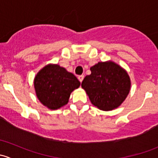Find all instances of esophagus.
Returning a JSON list of instances; mask_svg holds the SVG:
<instances>
[{
    "label": "esophagus",
    "instance_id": "esophagus-1",
    "mask_svg": "<svg viewBox=\"0 0 158 158\" xmlns=\"http://www.w3.org/2000/svg\"><path fill=\"white\" fill-rule=\"evenodd\" d=\"M83 79H84V76H83V75H81V76H78V79H79V82H82Z\"/></svg>",
    "mask_w": 158,
    "mask_h": 158
}]
</instances>
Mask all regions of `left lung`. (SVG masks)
<instances>
[{
  "instance_id": "1",
  "label": "left lung",
  "mask_w": 158,
  "mask_h": 158,
  "mask_svg": "<svg viewBox=\"0 0 158 158\" xmlns=\"http://www.w3.org/2000/svg\"><path fill=\"white\" fill-rule=\"evenodd\" d=\"M91 74L84 78L82 88L93 106L111 111L122 104L131 89L128 73L112 61L98 62L90 68Z\"/></svg>"
}]
</instances>
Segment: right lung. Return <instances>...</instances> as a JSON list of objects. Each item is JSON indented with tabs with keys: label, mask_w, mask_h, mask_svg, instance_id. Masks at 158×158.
I'll return each mask as SVG.
<instances>
[{
	"label": "right lung",
	"mask_w": 158,
	"mask_h": 158,
	"mask_svg": "<svg viewBox=\"0 0 158 158\" xmlns=\"http://www.w3.org/2000/svg\"><path fill=\"white\" fill-rule=\"evenodd\" d=\"M36 95L44 106L56 110L68 103L80 82L72 73L57 64H48L36 75L33 81Z\"/></svg>",
	"instance_id": "1"
}]
</instances>
